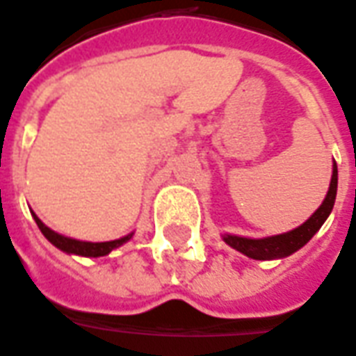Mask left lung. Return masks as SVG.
I'll use <instances>...</instances> for the list:
<instances>
[{
    "mask_svg": "<svg viewBox=\"0 0 356 356\" xmlns=\"http://www.w3.org/2000/svg\"><path fill=\"white\" fill-rule=\"evenodd\" d=\"M336 190H338V168L334 164L332 166V179H330V186L327 196H325L323 203L319 205V209L312 214L302 226L295 227V229L287 233H280V235H273V237L263 238H246L237 237V235H224V243H227L232 248L238 250L244 256L252 257V259H259V261H270V259H282V257L291 256L293 252L302 248L319 232V227L325 224V220L329 218L330 211H332L336 202Z\"/></svg>",
    "mask_w": 356,
    "mask_h": 356,
    "instance_id": "obj_1",
    "label": "left lung"
}]
</instances>
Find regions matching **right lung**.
I'll list each match as a JSON object with an SVG mask.
<instances>
[{"label":"right lung","instance_id":"add662e5","mask_svg":"<svg viewBox=\"0 0 356 356\" xmlns=\"http://www.w3.org/2000/svg\"><path fill=\"white\" fill-rule=\"evenodd\" d=\"M31 214H33L35 222H37V226H39V229L42 232V235H44V237L48 238V241H50V243L54 244L56 248L67 252V254H74V256H83V257L108 256L110 252L115 250V248H119L121 244H124L127 241H130V237H132V233H130V235H124V237L115 238V241H106V243H88V241H76V238L59 235V233H56L48 226H44V224H42V220H40L37 214L35 213H31Z\"/></svg>","mask_w":356,"mask_h":356}]
</instances>
